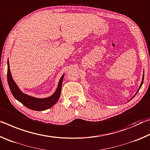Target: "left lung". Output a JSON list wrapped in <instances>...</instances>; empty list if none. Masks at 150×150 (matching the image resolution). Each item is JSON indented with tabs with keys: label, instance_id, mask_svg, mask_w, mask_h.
<instances>
[{
	"label": "left lung",
	"instance_id": "8db88e82",
	"mask_svg": "<svg viewBox=\"0 0 150 150\" xmlns=\"http://www.w3.org/2000/svg\"><path fill=\"white\" fill-rule=\"evenodd\" d=\"M144 75H143V79H142V83H141V85H140V87H139V89H138V92L139 91V88H141V87H142V84H143V81H144ZM137 92V93H138Z\"/></svg>",
	"mask_w": 150,
	"mask_h": 150
}]
</instances>
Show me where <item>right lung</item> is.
<instances>
[{
	"label": "right lung",
	"instance_id": "1",
	"mask_svg": "<svg viewBox=\"0 0 150 150\" xmlns=\"http://www.w3.org/2000/svg\"><path fill=\"white\" fill-rule=\"evenodd\" d=\"M64 75L61 77L59 84H58L57 88L54 95L45 98H37L32 97L22 93L19 88L18 87L16 83L12 77L11 71H10L9 62H8V70H7V79H8V85L11 93L14 98L17 99L19 102L21 103L27 108L31 110L42 111L45 110L54 106L55 103L59 100L61 95V89H62V85L63 82V79Z\"/></svg>",
	"mask_w": 150,
	"mask_h": 150
}]
</instances>
